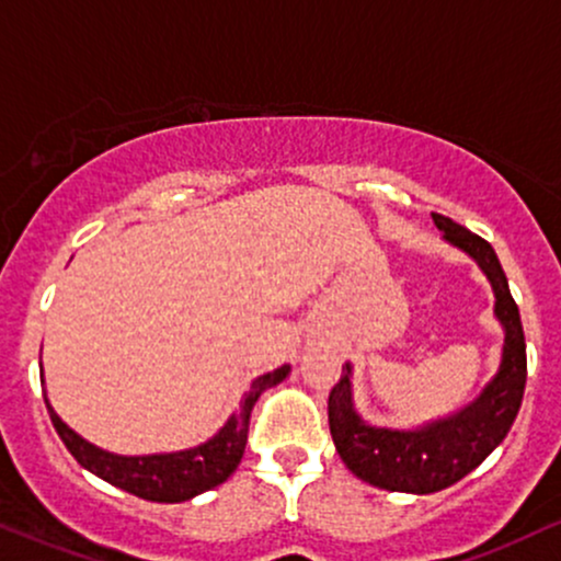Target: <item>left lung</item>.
Segmentation results:
<instances>
[{"label":"left lung","mask_w":561,"mask_h":561,"mask_svg":"<svg viewBox=\"0 0 561 561\" xmlns=\"http://www.w3.org/2000/svg\"><path fill=\"white\" fill-rule=\"evenodd\" d=\"M434 221L444 238L473 255L494 287L496 316L507 332L496 379L473 404L421 431H389L363 423L353 410L350 366H342L340 381L329 391V431L342 462L360 481L404 494H434L473 473L510 434L528 379L519 310L510 295L507 276L494 248L481 234L451 221L449 216L434 214Z\"/></svg>","instance_id":"1"}]
</instances>
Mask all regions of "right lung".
<instances>
[{"label": "right lung", "mask_w": 561, "mask_h": 561, "mask_svg": "<svg viewBox=\"0 0 561 561\" xmlns=\"http://www.w3.org/2000/svg\"><path fill=\"white\" fill-rule=\"evenodd\" d=\"M289 374V366H282L272 370V374H263L251 383V389L245 391L240 402V413L232 415L227 421V426L216 434L211 442L201 444V447L178 451V455H151V457H119L110 455V451L93 447L85 438H80L76 431L67 428L59 415L49 410V417L57 428L59 438L65 442V447L70 449V455L83 465L85 470H91L93 476L104 478L106 483L117 485V489L135 494L148 502H187V499L204 494V491L214 489V485L225 483L229 476L238 470L242 460V451L248 444V428H251V413L253 404L259 402V397L266 389L276 387L279 381H285Z\"/></svg>", "instance_id": "1"}]
</instances>
